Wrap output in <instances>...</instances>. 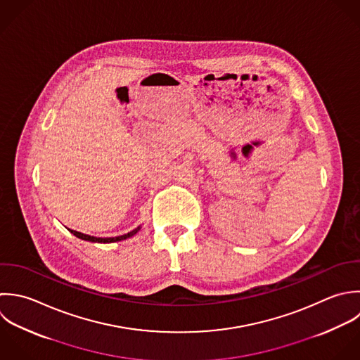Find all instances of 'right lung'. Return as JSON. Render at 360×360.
Segmentation results:
<instances>
[{
  "label": "right lung",
  "instance_id": "obj_1",
  "mask_svg": "<svg viewBox=\"0 0 360 360\" xmlns=\"http://www.w3.org/2000/svg\"><path fill=\"white\" fill-rule=\"evenodd\" d=\"M141 226H139L137 229L131 230L130 233L127 234H123V236H119V237H108V238H101V237H92V236H88V234H84V233H79V231H75V230H71L68 229V231L71 234H74L75 237L84 240V241H89V243H99V244H109V243H117V241H123V240H127L130 237H133L134 234H137L140 231Z\"/></svg>",
  "mask_w": 360,
  "mask_h": 360
}]
</instances>
